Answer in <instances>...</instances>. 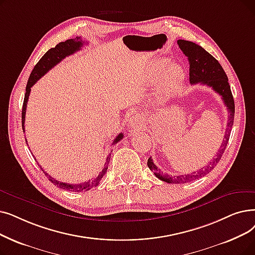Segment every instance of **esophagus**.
<instances>
[{"label":"esophagus","instance_id":"obj_1","mask_svg":"<svg viewBox=\"0 0 255 255\" xmlns=\"http://www.w3.org/2000/svg\"><path fill=\"white\" fill-rule=\"evenodd\" d=\"M143 124V120L139 116H133L130 119V126L132 129H138L142 126Z\"/></svg>","mask_w":255,"mask_h":255}]
</instances>
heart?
Listing matches in <instances>:
<instances>
[{"instance_id": "obj_1", "label": "heart", "mask_w": 255, "mask_h": 255, "mask_svg": "<svg viewBox=\"0 0 255 255\" xmlns=\"http://www.w3.org/2000/svg\"><path fill=\"white\" fill-rule=\"evenodd\" d=\"M169 62L165 59H159L154 61L149 69L150 75L153 78H158L162 73L168 69ZM184 79V73L178 65H171L164 75L163 81L158 91V97L164 99L174 95L180 90Z\"/></svg>"}]
</instances>
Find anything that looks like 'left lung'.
I'll use <instances>...</instances> for the list:
<instances>
[{
  "label": "left lung",
  "mask_w": 255,
  "mask_h": 255,
  "mask_svg": "<svg viewBox=\"0 0 255 255\" xmlns=\"http://www.w3.org/2000/svg\"><path fill=\"white\" fill-rule=\"evenodd\" d=\"M179 48L183 52V54L189 59L190 62V82L191 84L201 83L203 85H207L212 87L213 90L219 94L223 99V102L228 110V120H227V128L225 131V135L223 138V142L218 150L216 157L213 161H209V163L204 168H201L197 172H193L187 175H179V176H172L168 174H162L156 165L154 164L152 158L148 159V167L154 173V175L157 177L158 179L168 182V183H186L192 180L200 178L205 174L212 171L216 164L220 161L221 157L226 149L227 142L230 136V131L234 125V119H235V100L232 97L230 85L228 83L227 75L224 72L222 65L219 63V61L206 52L201 46L197 45V43L189 40L178 39L177 40Z\"/></svg>",
  "instance_id": "left-lung-1"
}]
</instances>
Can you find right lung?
I'll return each instance as SVG.
<instances>
[{
    "label": "right lung",
    "mask_w": 255,
    "mask_h": 255,
    "mask_svg": "<svg viewBox=\"0 0 255 255\" xmlns=\"http://www.w3.org/2000/svg\"><path fill=\"white\" fill-rule=\"evenodd\" d=\"M85 41H82L80 37H76V38H71L65 41L59 42L58 45H56L55 48L50 49L43 56L40 58V60L37 62V64L34 66L32 73L30 74L29 80L26 86V94H25V98H24V104H23V110H21V127H23V131L25 132V116H26V108H27V103H28V99H29V95L31 92V87L36 83L37 80H39L41 77L45 75L46 73H48L53 66L56 65L57 63H59L63 58H65L69 55L74 54L75 52L79 51L81 49V47L83 46V43ZM124 134L123 133H119L118 136L115 138V140L113 141V145L115 143L119 142L122 138H123ZM27 141V139H26ZM110 155L109 154L107 158H106V162L104 165V169L102 170V172H100L96 178L94 180H88L87 182H83L80 184H71V183H65V182H60L56 179L52 178V177L46 173V176H48L49 180L54 184L57 185L58 187L62 190H66V191H72V192H86L88 190H91L92 187L96 186L100 182V180L102 179V177L105 175L107 169H108V163L110 160ZM40 169L42 170V168L40 167ZM43 171V170H42Z\"/></svg>",
    "instance_id": "add662e5"
}]
</instances>
